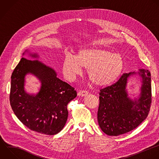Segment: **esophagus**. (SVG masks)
I'll return each mask as SVG.
<instances>
[{"instance_id":"esophagus-1","label":"esophagus","mask_w":159,"mask_h":159,"mask_svg":"<svg viewBox=\"0 0 159 159\" xmlns=\"http://www.w3.org/2000/svg\"><path fill=\"white\" fill-rule=\"evenodd\" d=\"M88 94V92L87 91H80L78 93V95L80 96H81V97L86 96Z\"/></svg>"}]
</instances>
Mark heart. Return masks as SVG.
Returning <instances> with one entry per match:
<instances>
[{
    "mask_svg": "<svg viewBox=\"0 0 159 159\" xmlns=\"http://www.w3.org/2000/svg\"><path fill=\"white\" fill-rule=\"evenodd\" d=\"M83 67L87 68V74L98 86H105L115 81L124 68L121 55L100 47L84 48L80 50L76 57L66 55L62 71L69 81H73L81 74Z\"/></svg>",
    "mask_w": 159,
    "mask_h": 159,
    "instance_id": "b5f03b06",
    "label": "heart"
}]
</instances>
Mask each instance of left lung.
I'll list each match as a JSON object with an SVG mask.
<instances>
[{
	"mask_svg": "<svg viewBox=\"0 0 159 159\" xmlns=\"http://www.w3.org/2000/svg\"><path fill=\"white\" fill-rule=\"evenodd\" d=\"M138 74L142 84L140 94L134 100L126 89L128 78ZM151 77L147 70L124 73L114 84L100 90L98 121L101 130L108 135L117 136L129 132L147 117L151 101Z\"/></svg>",
	"mask_w": 159,
	"mask_h": 159,
	"instance_id": "obj_1",
	"label": "left lung"
}]
</instances>
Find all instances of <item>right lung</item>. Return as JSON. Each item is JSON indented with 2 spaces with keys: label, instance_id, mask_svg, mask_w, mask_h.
Instances as JSON below:
<instances>
[{
  "label": "right lung",
  "instance_id": "1",
  "mask_svg": "<svg viewBox=\"0 0 159 159\" xmlns=\"http://www.w3.org/2000/svg\"><path fill=\"white\" fill-rule=\"evenodd\" d=\"M29 53L32 58H39L37 53ZM29 74L41 82L36 95L25 89V76ZM57 76L55 70L38 60L23 57L11 76L10 102L14 114L29 129L42 134L52 135L63 129L68 116L67 105L77 96L74 88Z\"/></svg>",
  "mask_w": 159,
  "mask_h": 159
}]
</instances>
